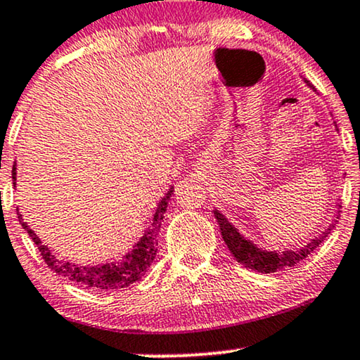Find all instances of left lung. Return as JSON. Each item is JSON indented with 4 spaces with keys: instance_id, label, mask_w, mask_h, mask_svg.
Listing matches in <instances>:
<instances>
[{
    "instance_id": "obj_1",
    "label": "left lung",
    "mask_w": 360,
    "mask_h": 360,
    "mask_svg": "<svg viewBox=\"0 0 360 360\" xmlns=\"http://www.w3.org/2000/svg\"><path fill=\"white\" fill-rule=\"evenodd\" d=\"M304 83H307V80H304ZM307 85L309 86V83H307ZM311 90L314 91V88H311ZM334 126H336V122H334ZM214 216L219 224L221 236H223L226 245H228L231 254L234 255V259L238 260V262H240L244 267H248L250 270H255V272L274 274L277 272V270L293 267V265L298 264L300 260L308 257V254H311L313 250L326 239V236L331 233V229L334 228V223H338L339 219V203H336V211H334L331 223H329L326 229L309 239L304 245H300L297 249L283 250H270L260 248V245L255 244L252 239L245 238V236L226 218V214L221 213L219 208H214Z\"/></svg>"
}]
</instances>
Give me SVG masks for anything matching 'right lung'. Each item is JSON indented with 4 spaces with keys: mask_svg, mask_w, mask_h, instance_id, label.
Listing matches in <instances>:
<instances>
[{
    "mask_svg": "<svg viewBox=\"0 0 360 360\" xmlns=\"http://www.w3.org/2000/svg\"><path fill=\"white\" fill-rule=\"evenodd\" d=\"M16 162L13 165V184L16 186ZM174 193V186H170L169 191L162 196V200L157 203L155 213L149 221V226L144 229L142 238L137 243L132 244V249L122 255L121 260H115V262H105L96 265H82L70 262V260L58 259L52 254V250L47 248L46 244L41 243V238L29 228L27 223H24L22 214L18 213V219L21 223L22 229L29 234V238L34 240L37 245L39 252H41L42 259L51 267L53 272L62 275L63 278L72 280V282H78L85 285L88 288L101 290V292H112V290L126 288L129 285L139 282L146 270L150 267L154 262L157 254V231L160 229V221L164 219V214L167 211V203H169L170 196Z\"/></svg>",
    "mask_w": 360,
    "mask_h": 360,
    "instance_id": "1",
    "label": "right lung"
}]
</instances>
